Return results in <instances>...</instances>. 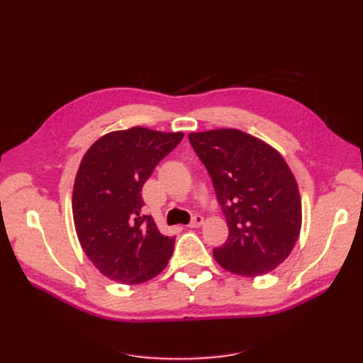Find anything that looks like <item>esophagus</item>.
<instances>
[{
	"mask_svg": "<svg viewBox=\"0 0 363 363\" xmlns=\"http://www.w3.org/2000/svg\"><path fill=\"white\" fill-rule=\"evenodd\" d=\"M204 223L203 215H194V218H191L189 228H199Z\"/></svg>",
	"mask_w": 363,
	"mask_h": 363,
	"instance_id": "1",
	"label": "esophagus"
}]
</instances>
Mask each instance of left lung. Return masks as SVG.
<instances>
[{"label":"left lung","mask_w":363,"mask_h":363,"mask_svg":"<svg viewBox=\"0 0 363 363\" xmlns=\"http://www.w3.org/2000/svg\"><path fill=\"white\" fill-rule=\"evenodd\" d=\"M211 174L229 237L213 250L234 274H267L289 257L301 230V198L295 176L273 146L238 129L189 134Z\"/></svg>","instance_id":"1"}]
</instances>
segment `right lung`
Returning a JSON list of instances; mask_svg holds the SVG:
<instances>
[{
	"instance_id": "obj_1",
	"label": "right lung",
	"mask_w": 363,
	"mask_h": 363,
	"mask_svg": "<svg viewBox=\"0 0 363 363\" xmlns=\"http://www.w3.org/2000/svg\"><path fill=\"white\" fill-rule=\"evenodd\" d=\"M182 133L134 126L99 137L84 154L73 187V220L84 252L99 273L142 284L168 264L174 238L142 215V187Z\"/></svg>"
}]
</instances>
